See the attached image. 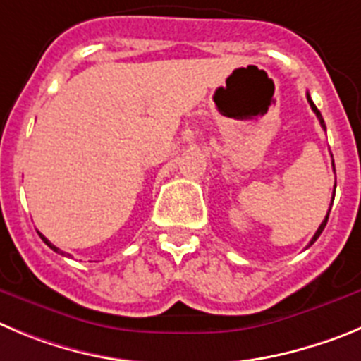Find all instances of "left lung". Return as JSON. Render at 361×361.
<instances>
[{
  "mask_svg": "<svg viewBox=\"0 0 361 361\" xmlns=\"http://www.w3.org/2000/svg\"><path fill=\"white\" fill-rule=\"evenodd\" d=\"M306 97H308V103H310V106H312V110H313V112H315V116H317V119H319V123H321V126L324 128V130H326L324 119H322V116H321V112H319V110H317V106H315V104H313V101H312V97H310V94H308V96H306ZM333 167H335V165H333ZM335 187H336V185H335ZM333 196H335V192H333ZM331 204H333V203H331ZM329 210H331V207H329ZM329 210H328V214H326V219H324V221H322V224H321V226H319V230L315 231V235H313V238H312V240H310V245H312L313 242H315V240H317L319 237H321L322 230H324V228H326V222H328V217H329Z\"/></svg>",
  "mask_w": 361,
  "mask_h": 361,
  "instance_id": "1",
  "label": "left lung"
}]
</instances>
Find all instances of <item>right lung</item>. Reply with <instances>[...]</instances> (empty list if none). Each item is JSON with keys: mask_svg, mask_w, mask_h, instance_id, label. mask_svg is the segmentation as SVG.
I'll use <instances>...</instances> for the list:
<instances>
[{"mask_svg": "<svg viewBox=\"0 0 361 361\" xmlns=\"http://www.w3.org/2000/svg\"><path fill=\"white\" fill-rule=\"evenodd\" d=\"M39 237H40V238H42V240H44V244L48 245V247H51V249H53V251H55V252H60V255H63V251H60V249H59V247H56V245H53V244H51V242H49V240H48V238L44 237V235H42V233H39Z\"/></svg>", "mask_w": 361, "mask_h": 361, "instance_id": "obj_1", "label": "right lung"}]
</instances>
